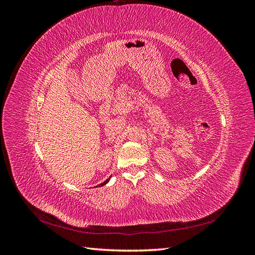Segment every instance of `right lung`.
Listing matches in <instances>:
<instances>
[{
	"label": "right lung",
	"mask_w": 255,
	"mask_h": 255,
	"mask_svg": "<svg viewBox=\"0 0 255 255\" xmlns=\"http://www.w3.org/2000/svg\"><path fill=\"white\" fill-rule=\"evenodd\" d=\"M109 181H110V177H109V179H107L106 181H104L103 183H101V184H99V186H103V185H105L106 183H109Z\"/></svg>",
	"instance_id": "right-lung-1"
}]
</instances>
